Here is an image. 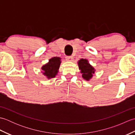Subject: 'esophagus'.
Listing matches in <instances>:
<instances>
[{"instance_id":"1","label":"esophagus","mask_w":135,"mask_h":135,"mask_svg":"<svg viewBox=\"0 0 135 135\" xmlns=\"http://www.w3.org/2000/svg\"><path fill=\"white\" fill-rule=\"evenodd\" d=\"M66 60L68 61H72L73 60V56H67L66 57Z\"/></svg>"}]
</instances>
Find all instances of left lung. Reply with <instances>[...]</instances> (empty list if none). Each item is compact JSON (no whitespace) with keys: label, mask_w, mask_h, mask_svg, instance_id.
I'll use <instances>...</instances> for the list:
<instances>
[{"label":"left lung","mask_w":135,"mask_h":135,"mask_svg":"<svg viewBox=\"0 0 135 135\" xmlns=\"http://www.w3.org/2000/svg\"><path fill=\"white\" fill-rule=\"evenodd\" d=\"M78 64L79 69L81 70V73L82 74V78L86 81H89L92 78L93 74H94V68L89 63L86 59H82L79 60Z\"/></svg>","instance_id":"1"}]
</instances>
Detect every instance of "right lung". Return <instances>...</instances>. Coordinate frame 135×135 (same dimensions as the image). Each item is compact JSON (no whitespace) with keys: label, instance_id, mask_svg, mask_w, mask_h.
<instances>
[{"label":"right lung","instance_id":"add662e5","mask_svg":"<svg viewBox=\"0 0 135 135\" xmlns=\"http://www.w3.org/2000/svg\"><path fill=\"white\" fill-rule=\"evenodd\" d=\"M61 59L59 57H54L49 60L47 64L42 67L43 74L48 79L54 78L59 72Z\"/></svg>","mask_w":135,"mask_h":135}]
</instances>
